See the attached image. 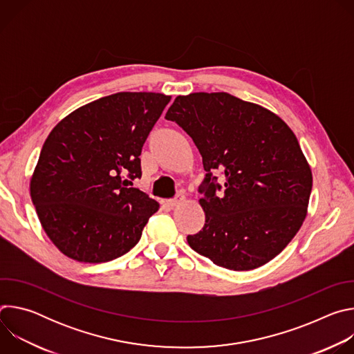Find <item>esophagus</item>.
Masks as SVG:
<instances>
[{"instance_id":"obj_1","label":"esophagus","mask_w":354,"mask_h":354,"mask_svg":"<svg viewBox=\"0 0 354 354\" xmlns=\"http://www.w3.org/2000/svg\"><path fill=\"white\" fill-rule=\"evenodd\" d=\"M183 201H185V196H183V194H178L175 198L168 200V206H169V207H176V206L182 205Z\"/></svg>"}]
</instances>
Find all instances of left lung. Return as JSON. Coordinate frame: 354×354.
Returning a JSON list of instances; mask_svg holds the SVG:
<instances>
[{"instance_id": "obj_1", "label": "left lung", "mask_w": 354, "mask_h": 354, "mask_svg": "<svg viewBox=\"0 0 354 354\" xmlns=\"http://www.w3.org/2000/svg\"><path fill=\"white\" fill-rule=\"evenodd\" d=\"M165 119L176 122L203 158V230L187 236L197 254L230 270L276 258L304 223L313 172L292 130L269 109L227 92L179 95ZM226 176L223 193L211 172Z\"/></svg>"}]
</instances>
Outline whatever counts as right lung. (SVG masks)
<instances>
[{"mask_svg": "<svg viewBox=\"0 0 354 354\" xmlns=\"http://www.w3.org/2000/svg\"><path fill=\"white\" fill-rule=\"evenodd\" d=\"M169 100L157 92H118L75 109L50 131L30 197L63 255L102 263L140 241L160 203L127 183L141 176L142 144Z\"/></svg>", "mask_w": 354, "mask_h": 354, "instance_id": "1", "label": "right lung"}]
</instances>
